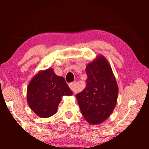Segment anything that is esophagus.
<instances>
[{
	"label": "esophagus",
	"mask_w": 149,
	"mask_h": 149,
	"mask_svg": "<svg viewBox=\"0 0 149 149\" xmlns=\"http://www.w3.org/2000/svg\"><path fill=\"white\" fill-rule=\"evenodd\" d=\"M75 86H76V83L75 82L72 83V84H69V87L70 88V89H71L72 91L74 93L76 92V88H75Z\"/></svg>",
	"instance_id": "esophagus-1"
}]
</instances>
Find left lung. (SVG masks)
Masks as SVG:
<instances>
[{
	"instance_id": "1",
	"label": "left lung",
	"mask_w": 149,
	"mask_h": 149,
	"mask_svg": "<svg viewBox=\"0 0 149 149\" xmlns=\"http://www.w3.org/2000/svg\"><path fill=\"white\" fill-rule=\"evenodd\" d=\"M87 87L75 95L81 112L91 125L100 124L112 114L118 99V87L112 68L99 55L87 64Z\"/></svg>"
}]
</instances>
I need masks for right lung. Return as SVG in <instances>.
Here are the masks:
<instances>
[{"mask_svg":"<svg viewBox=\"0 0 149 149\" xmlns=\"http://www.w3.org/2000/svg\"><path fill=\"white\" fill-rule=\"evenodd\" d=\"M72 95L64 78L55 74L52 68H48L39 71L29 81L27 101L35 114L47 118L56 114L63 96Z\"/></svg>","mask_w":149,"mask_h":149,"instance_id":"1","label":"right lung"}]
</instances>
